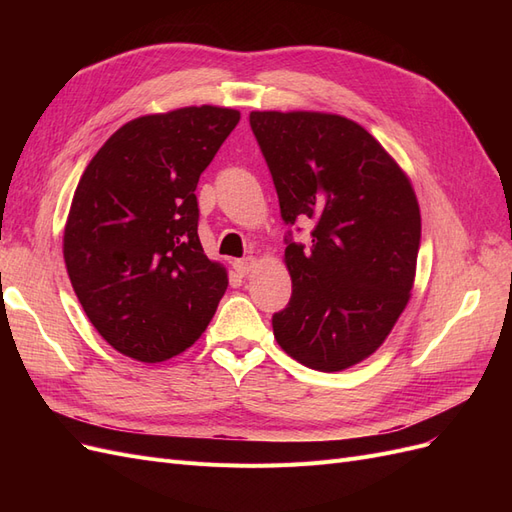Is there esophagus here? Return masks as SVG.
I'll use <instances>...</instances> for the list:
<instances>
[{
  "label": "esophagus",
  "instance_id": "1",
  "mask_svg": "<svg viewBox=\"0 0 512 512\" xmlns=\"http://www.w3.org/2000/svg\"><path fill=\"white\" fill-rule=\"evenodd\" d=\"M232 267H235V271H237L239 275H247V273H252V271H254V267H256V258H254V256L239 258V260L232 262Z\"/></svg>",
  "mask_w": 512,
  "mask_h": 512
}]
</instances>
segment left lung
Wrapping results in <instances>:
<instances>
[{
    "mask_svg": "<svg viewBox=\"0 0 512 512\" xmlns=\"http://www.w3.org/2000/svg\"><path fill=\"white\" fill-rule=\"evenodd\" d=\"M250 126L284 222H316L309 247L286 239L292 297L273 335L305 367L348 369L384 344L410 301L421 243L410 177L342 115L252 111Z\"/></svg>",
    "mask_w": 512,
    "mask_h": 512,
    "instance_id": "1",
    "label": "left lung"
}]
</instances>
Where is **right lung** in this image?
<instances>
[{"instance_id":"1","label":"right lung","mask_w":512,"mask_h":512,"mask_svg":"<svg viewBox=\"0 0 512 512\" xmlns=\"http://www.w3.org/2000/svg\"><path fill=\"white\" fill-rule=\"evenodd\" d=\"M241 113L183 106L121 126L87 164L64 228L72 288L117 352L160 363L203 335L228 288L198 239L196 185Z\"/></svg>"}]
</instances>
